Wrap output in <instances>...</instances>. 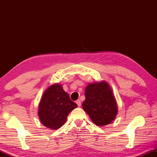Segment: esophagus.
Returning <instances> with one entry per match:
<instances>
[{"label":"esophagus","instance_id":"esophagus-1","mask_svg":"<svg viewBox=\"0 0 157 157\" xmlns=\"http://www.w3.org/2000/svg\"><path fill=\"white\" fill-rule=\"evenodd\" d=\"M76 103H77V105H78V107H80V106H81V101L80 100H78L76 101Z\"/></svg>","mask_w":157,"mask_h":157}]
</instances>
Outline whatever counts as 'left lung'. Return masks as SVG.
I'll list each match as a JSON object with an SVG mask.
<instances>
[{
	"label": "left lung",
	"mask_w": 157,
	"mask_h": 157,
	"mask_svg": "<svg viewBox=\"0 0 157 157\" xmlns=\"http://www.w3.org/2000/svg\"><path fill=\"white\" fill-rule=\"evenodd\" d=\"M82 108L98 126L111 123L118 113V105L110 85L106 81L90 83L84 91Z\"/></svg>",
	"instance_id": "8db88e82"
}]
</instances>
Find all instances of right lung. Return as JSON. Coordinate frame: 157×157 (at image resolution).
Instances as JSON below:
<instances>
[{"label": "right lung", "instance_id": "1", "mask_svg": "<svg viewBox=\"0 0 157 157\" xmlns=\"http://www.w3.org/2000/svg\"><path fill=\"white\" fill-rule=\"evenodd\" d=\"M78 105L70 99L61 84H53L44 91L39 104L41 123L51 129H58L66 123L71 111Z\"/></svg>", "mask_w": 157, "mask_h": 157}]
</instances>
